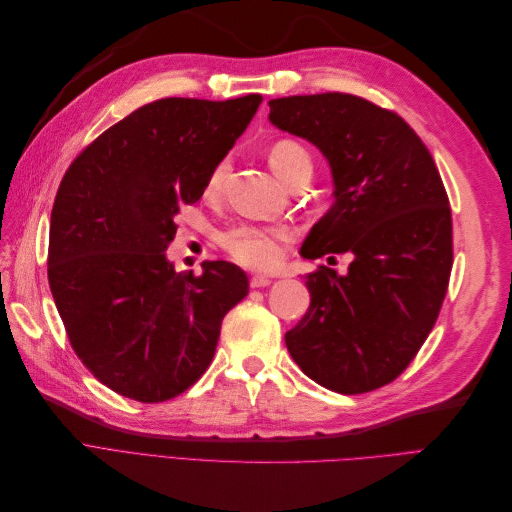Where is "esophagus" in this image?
Listing matches in <instances>:
<instances>
[{"instance_id": "esophagus-1", "label": "esophagus", "mask_w": 512, "mask_h": 512, "mask_svg": "<svg viewBox=\"0 0 512 512\" xmlns=\"http://www.w3.org/2000/svg\"><path fill=\"white\" fill-rule=\"evenodd\" d=\"M269 284H273V277H269V275H252V280H250L252 288H265Z\"/></svg>"}]
</instances>
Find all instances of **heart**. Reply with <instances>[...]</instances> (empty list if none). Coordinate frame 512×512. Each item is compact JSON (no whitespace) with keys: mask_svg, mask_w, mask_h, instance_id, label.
<instances>
[{"mask_svg":"<svg viewBox=\"0 0 512 512\" xmlns=\"http://www.w3.org/2000/svg\"><path fill=\"white\" fill-rule=\"evenodd\" d=\"M269 164L273 173L288 183L294 175L299 173H312V158L309 153L294 141H277L269 149ZM226 175V166L218 164L207 179L205 192L207 196H215L222 188V181ZM290 239V232L286 228H265V226H252L241 224L232 230L224 232L220 243L226 254L239 262L247 269H271L282 258V245Z\"/></svg>","mask_w":512,"mask_h":512,"instance_id":"heart-1","label":"heart"}]
</instances>
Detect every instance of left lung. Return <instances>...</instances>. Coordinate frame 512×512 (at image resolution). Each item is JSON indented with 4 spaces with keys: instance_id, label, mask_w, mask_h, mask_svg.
I'll return each instance as SVG.
<instances>
[{
    "instance_id": "1",
    "label": "left lung",
    "mask_w": 512,
    "mask_h": 512,
    "mask_svg": "<svg viewBox=\"0 0 512 512\" xmlns=\"http://www.w3.org/2000/svg\"><path fill=\"white\" fill-rule=\"evenodd\" d=\"M275 128L329 162L333 205L309 230L303 258L346 254L348 273L305 277L309 309L286 333L303 374L356 395L393 382L438 320L453 267V222L429 149L399 115L359 96L269 100Z\"/></svg>"
}]
</instances>
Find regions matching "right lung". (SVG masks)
Masks as SVG:
<instances>
[{"mask_svg": "<svg viewBox=\"0 0 512 512\" xmlns=\"http://www.w3.org/2000/svg\"><path fill=\"white\" fill-rule=\"evenodd\" d=\"M260 94L164 98L100 134L59 183L49 284L70 344L108 389L143 404L173 399L205 374L224 316L250 290L243 269L166 256L183 205L250 126Z\"/></svg>", "mask_w": 512, "mask_h": 512, "instance_id": "obj_1", "label": "right lung"}]
</instances>
